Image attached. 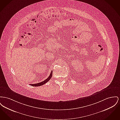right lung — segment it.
Returning a JSON list of instances; mask_svg holds the SVG:
<instances>
[{"label":"right lung","mask_w":120,"mask_h":120,"mask_svg":"<svg viewBox=\"0 0 120 120\" xmlns=\"http://www.w3.org/2000/svg\"><path fill=\"white\" fill-rule=\"evenodd\" d=\"M52 71H51L49 77L47 78L46 80H45L44 81H42L41 82L38 83H36V84H30V85H31L32 86H41L42 85H43L45 84L46 83H47L48 81H49L50 79L52 77Z\"/></svg>","instance_id":"1"}]
</instances>
